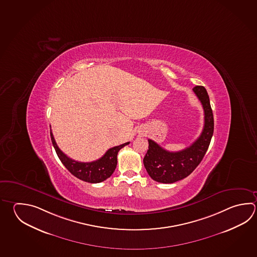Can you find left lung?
<instances>
[{"mask_svg":"<svg viewBox=\"0 0 257 257\" xmlns=\"http://www.w3.org/2000/svg\"><path fill=\"white\" fill-rule=\"evenodd\" d=\"M204 111V125L201 136L187 148L169 152L155 141L148 140L149 146L144 158V165L151 178L163 184H173L187 177L194 171L208 149L213 134V115L208 93L203 86L193 89Z\"/></svg>","mask_w":257,"mask_h":257,"instance_id":"1","label":"left lung"}]
</instances>
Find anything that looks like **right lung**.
I'll use <instances>...</instances> for the list:
<instances>
[{
	"mask_svg": "<svg viewBox=\"0 0 257 257\" xmlns=\"http://www.w3.org/2000/svg\"><path fill=\"white\" fill-rule=\"evenodd\" d=\"M50 135H51L53 146L56 154L58 155L59 159L66 167V169L72 175L77 177L78 179L91 183V184L101 183L112 175V173L116 168L118 152L121 150L123 146L129 145V142H128L125 144H122L121 146H114L107 151L100 159L90 162V163H82V162L73 160L70 157H68L65 154H63V152L60 150L56 142L54 140L52 130L50 132Z\"/></svg>",
	"mask_w": 257,
	"mask_h": 257,
	"instance_id": "obj_1",
	"label": "right lung"
}]
</instances>
